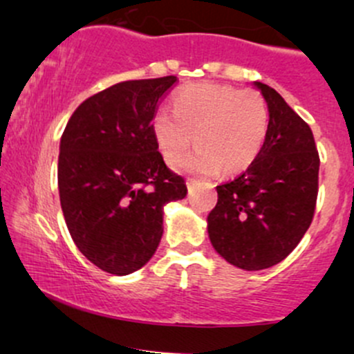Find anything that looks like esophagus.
Listing matches in <instances>:
<instances>
[{
	"mask_svg": "<svg viewBox=\"0 0 354 354\" xmlns=\"http://www.w3.org/2000/svg\"><path fill=\"white\" fill-rule=\"evenodd\" d=\"M195 185H196L195 180H188V181H186V188H188V192H192L193 186H195Z\"/></svg>",
	"mask_w": 354,
	"mask_h": 354,
	"instance_id": "esophagus-1",
	"label": "esophagus"
}]
</instances>
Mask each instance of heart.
Wrapping results in <instances>:
<instances>
[{"label": "heart", "instance_id": "obj_1", "mask_svg": "<svg viewBox=\"0 0 354 354\" xmlns=\"http://www.w3.org/2000/svg\"><path fill=\"white\" fill-rule=\"evenodd\" d=\"M269 133V107L255 91L201 84L173 100V114L156 112L153 136L159 153L173 165L192 146L198 149L178 165L185 173L239 174L259 158Z\"/></svg>", "mask_w": 354, "mask_h": 354}]
</instances>
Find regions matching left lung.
<instances>
[{"label": "left lung", "instance_id": "8db88e82", "mask_svg": "<svg viewBox=\"0 0 354 354\" xmlns=\"http://www.w3.org/2000/svg\"><path fill=\"white\" fill-rule=\"evenodd\" d=\"M254 87L269 107L266 145L250 168L216 186L207 218L216 254L243 270L269 269L297 247L313 221L319 173L310 127L269 85Z\"/></svg>", "mask_w": 354, "mask_h": 354}]
</instances>
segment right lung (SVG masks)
<instances>
[{"instance_id":"add662e5","label":"right lung","mask_w":354,"mask_h":354,"mask_svg":"<svg viewBox=\"0 0 354 354\" xmlns=\"http://www.w3.org/2000/svg\"><path fill=\"white\" fill-rule=\"evenodd\" d=\"M176 77L127 80L84 100L60 139L58 193L77 248L114 275L139 270L162 236V213L183 200L153 136L158 104Z\"/></svg>"}]
</instances>
